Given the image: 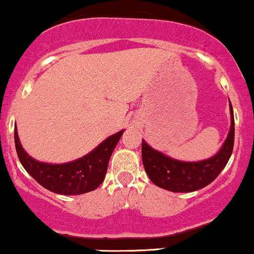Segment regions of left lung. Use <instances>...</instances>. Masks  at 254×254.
<instances>
[{"label": "left lung", "mask_w": 254, "mask_h": 254, "mask_svg": "<svg viewBox=\"0 0 254 254\" xmlns=\"http://www.w3.org/2000/svg\"><path fill=\"white\" fill-rule=\"evenodd\" d=\"M230 130L217 154L201 161H181L153 149L142 140V161L149 180L155 186L175 193L199 190L216 180L225 168L234 148L233 106L230 104Z\"/></svg>", "instance_id": "8db88e82"}]
</instances>
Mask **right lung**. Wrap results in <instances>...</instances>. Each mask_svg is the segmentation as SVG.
Masks as SVG:
<instances>
[{
	"mask_svg": "<svg viewBox=\"0 0 254 254\" xmlns=\"http://www.w3.org/2000/svg\"><path fill=\"white\" fill-rule=\"evenodd\" d=\"M123 132L114 133L84 157L65 164L41 163L30 157L19 141L16 125L14 141L21 165L42 187L57 194L79 195L95 190L104 182L108 161Z\"/></svg>",
	"mask_w": 254,
	"mask_h": 254,
	"instance_id": "1",
	"label": "right lung"
}]
</instances>
